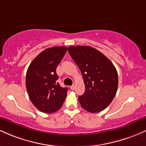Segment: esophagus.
Listing matches in <instances>:
<instances>
[{
	"label": "esophagus",
	"instance_id": "esophagus-1",
	"mask_svg": "<svg viewBox=\"0 0 146 146\" xmlns=\"http://www.w3.org/2000/svg\"><path fill=\"white\" fill-rule=\"evenodd\" d=\"M70 88H71V90H74L75 88V84H73V85H72V86H71V87H70Z\"/></svg>",
	"mask_w": 146,
	"mask_h": 146
}]
</instances>
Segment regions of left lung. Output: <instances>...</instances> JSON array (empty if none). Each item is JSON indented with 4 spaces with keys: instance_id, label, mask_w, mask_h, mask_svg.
Segmentation results:
<instances>
[{
    "instance_id": "8db88e82",
    "label": "left lung",
    "mask_w": 146,
    "mask_h": 146,
    "mask_svg": "<svg viewBox=\"0 0 146 146\" xmlns=\"http://www.w3.org/2000/svg\"><path fill=\"white\" fill-rule=\"evenodd\" d=\"M68 51L81 71L85 84L84 93L78 98L82 107L92 113L102 111L117 93L118 75L115 66L91 46H71Z\"/></svg>"
}]
</instances>
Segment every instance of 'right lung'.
Masks as SVG:
<instances>
[{
  "mask_svg": "<svg viewBox=\"0 0 146 146\" xmlns=\"http://www.w3.org/2000/svg\"><path fill=\"white\" fill-rule=\"evenodd\" d=\"M66 46L48 48L30 64L26 75V88L31 102L40 111L53 113L62 106L67 88L57 82L58 65L67 51Z\"/></svg>",
  "mask_w": 146,
  "mask_h": 146,
  "instance_id": "add662e5",
  "label": "right lung"
}]
</instances>
